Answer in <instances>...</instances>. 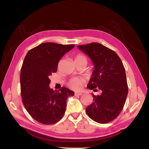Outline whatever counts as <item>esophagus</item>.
Returning a JSON list of instances; mask_svg holds the SVG:
<instances>
[{
    "label": "esophagus",
    "mask_w": 149,
    "mask_h": 149,
    "mask_svg": "<svg viewBox=\"0 0 149 149\" xmlns=\"http://www.w3.org/2000/svg\"><path fill=\"white\" fill-rule=\"evenodd\" d=\"M82 94H83V93H81V92H76L74 93L76 96H81V95H82Z\"/></svg>",
    "instance_id": "34e87169"
}]
</instances>
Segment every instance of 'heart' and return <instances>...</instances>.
Wrapping results in <instances>:
<instances>
[{
	"mask_svg": "<svg viewBox=\"0 0 149 149\" xmlns=\"http://www.w3.org/2000/svg\"><path fill=\"white\" fill-rule=\"evenodd\" d=\"M76 61H86L88 62V59L86 56L84 55L83 54L79 53L78 55H76L75 57V62ZM83 83V80L80 78H74L71 79L68 82V86L70 89L73 90H79L81 86V84Z\"/></svg>",
	"mask_w": 149,
	"mask_h": 149,
	"instance_id": "1",
	"label": "heart"
}]
</instances>
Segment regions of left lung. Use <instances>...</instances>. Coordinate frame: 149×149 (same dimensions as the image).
<instances>
[{
  "label": "left lung",
  "instance_id": "1",
  "mask_svg": "<svg viewBox=\"0 0 149 149\" xmlns=\"http://www.w3.org/2000/svg\"><path fill=\"white\" fill-rule=\"evenodd\" d=\"M78 48L88 55L94 66L87 88L102 92L101 95L92 94L93 102L86 112L96 123H109L120 113L128 94L124 65L118 54L100 43H91Z\"/></svg>",
  "mask_w": 149,
  "mask_h": 149
}]
</instances>
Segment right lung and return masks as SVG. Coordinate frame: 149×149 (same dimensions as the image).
Listing matches in <instances>:
<instances>
[{
	"instance_id": "add662e5",
	"label": "right lung",
	"mask_w": 149,
	"mask_h": 149,
	"mask_svg": "<svg viewBox=\"0 0 149 149\" xmlns=\"http://www.w3.org/2000/svg\"><path fill=\"white\" fill-rule=\"evenodd\" d=\"M74 45L43 43L26 54L20 72L22 102L31 118L43 124L56 123L63 116L66 100L74 92L65 87L50 89L49 76L56 73L58 62Z\"/></svg>"
}]
</instances>
